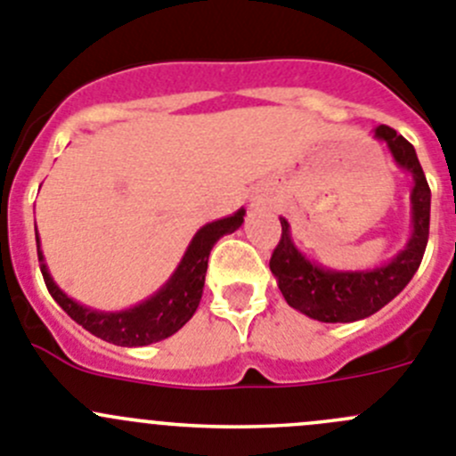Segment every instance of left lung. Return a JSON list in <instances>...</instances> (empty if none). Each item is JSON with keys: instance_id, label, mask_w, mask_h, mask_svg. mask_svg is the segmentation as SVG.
Returning <instances> with one entry per match:
<instances>
[{"instance_id": "1", "label": "left lung", "mask_w": 456, "mask_h": 456, "mask_svg": "<svg viewBox=\"0 0 456 456\" xmlns=\"http://www.w3.org/2000/svg\"><path fill=\"white\" fill-rule=\"evenodd\" d=\"M373 137L385 142L391 157L403 170L411 173V233L405 248L389 263L373 270H330L317 265L297 249L290 236V224L281 220V240L270 258V270L288 305L310 319L326 324H348L371 317L385 308L411 281L423 261L429 236V186L419 164L414 146L394 127L378 126Z\"/></svg>"}]
</instances>
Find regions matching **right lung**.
Wrapping results in <instances>:
<instances>
[{
  "label": "right lung",
  "instance_id": "1",
  "mask_svg": "<svg viewBox=\"0 0 456 456\" xmlns=\"http://www.w3.org/2000/svg\"><path fill=\"white\" fill-rule=\"evenodd\" d=\"M242 218H245V208H238L236 214L227 216V218L214 220V223L200 227L193 240L189 242L180 265L175 267V272L170 274L164 286L152 297L143 299L142 304L117 310V313L89 308L62 292L46 267L45 254L40 249V236L36 232L37 258H40V270L51 297L76 324L105 342L117 344V346H148V344L161 342V339L175 335L193 317L200 299H202L208 254L220 238L240 227Z\"/></svg>",
  "mask_w": 456,
  "mask_h": 456
}]
</instances>
